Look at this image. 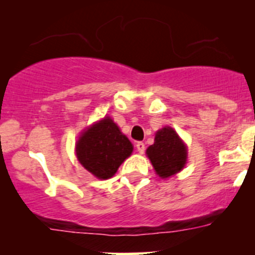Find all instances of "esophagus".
Returning a JSON list of instances; mask_svg holds the SVG:
<instances>
[{
	"instance_id": "esophagus-1",
	"label": "esophagus",
	"mask_w": 255,
	"mask_h": 255,
	"mask_svg": "<svg viewBox=\"0 0 255 255\" xmlns=\"http://www.w3.org/2000/svg\"><path fill=\"white\" fill-rule=\"evenodd\" d=\"M136 150H137V152H139L140 154H142L145 152V144L144 142H141V141H139V142H136Z\"/></svg>"
}]
</instances>
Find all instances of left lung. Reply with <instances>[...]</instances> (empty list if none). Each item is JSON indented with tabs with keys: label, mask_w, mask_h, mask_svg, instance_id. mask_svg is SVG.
I'll list each match as a JSON object with an SVG mask.
<instances>
[{
	"label": "left lung",
	"mask_w": 255,
	"mask_h": 255,
	"mask_svg": "<svg viewBox=\"0 0 255 255\" xmlns=\"http://www.w3.org/2000/svg\"><path fill=\"white\" fill-rule=\"evenodd\" d=\"M146 154L158 176L168 178L186 165L187 146L171 127H164L157 131L154 144L148 146Z\"/></svg>",
	"instance_id": "obj_1"
}]
</instances>
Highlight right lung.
Instances as JSON below:
<instances>
[{
  "label": "right lung",
  "mask_w": 255,
  "mask_h": 255,
  "mask_svg": "<svg viewBox=\"0 0 255 255\" xmlns=\"http://www.w3.org/2000/svg\"><path fill=\"white\" fill-rule=\"evenodd\" d=\"M78 160L93 176L113 177L133 152V145L110 118L86 128L75 145Z\"/></svg>",
  "instance_id": "right-lung-1"
}]
</instances>
